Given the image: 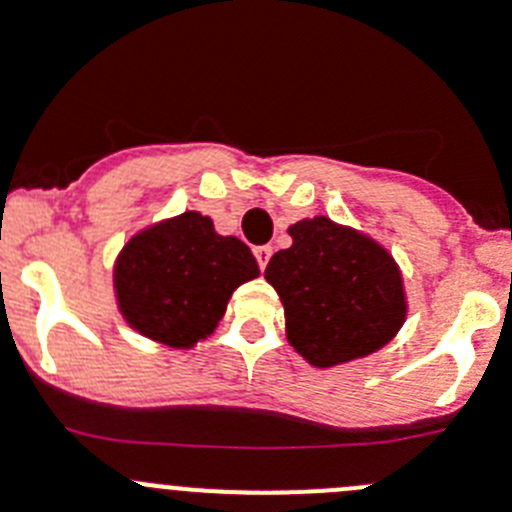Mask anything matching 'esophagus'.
<instances>
[{"label":"esophagus","instance_id":"esophagus-1","mask_svg":"<svg viewBox=\"0 0 512 512\" xmlns=\"http://www.w3.org/2000/svg\"><path fill=\"white\" fill-rule=\"evenodd\" d=\"M253 256H256V261H259V269L264 271L266 264H269V259H271V246H256L253 248Z\"/></svg>","mask_w":512,"mask_h":512}]
</instances>
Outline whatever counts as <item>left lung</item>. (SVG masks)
<instances>
[{"label": "left lung", "mask_w": 512, "mask_h": 512, "mask_svg": "<svg viewBox=\"0 0 512 512\" xmlns=\"http://www.w3.org/2000/svg\"><path fill=\"white\" fill-rule=\"evenodd\" d=\"M264 276L279 292L292 348L312 365L348 363L386 345L406 317L403 284L386 248L327 218L289 228Z\"/></svg>", "instance_id": "obj_1"}]
</instances>
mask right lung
Here are the masks:
<instances>
[{"instance_id":"1","label":"right lung","mask_w":512,"mask_h":512,"mask_svg":"<svg viewBox=\"0 0 512 512\" xmlns=\"http://www.w3.org/2000/svg\"><path fill=\"white\" fill-rule=\"evenodd\" d=\"M256 276L246 243L218 236L200 213H185L139 233L114 279L121 312L142 335L190 348L215 330L233 289Z\"/></svg>"}]
</instances>
